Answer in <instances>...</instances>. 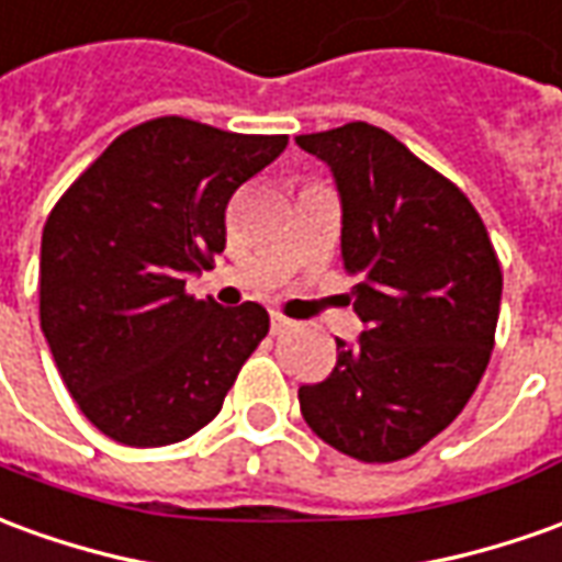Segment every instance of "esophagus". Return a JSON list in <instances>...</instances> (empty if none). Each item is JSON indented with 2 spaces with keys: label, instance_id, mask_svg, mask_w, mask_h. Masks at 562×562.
<instances>
[{
  "label": "esophagus",
  "instance_id": "1",
  "mask_svg": "<svg viewBox=\"0 0 562 562\" xmlns=\"http://www.w3.org/2000/svg\"><path fill=\"white\" fill-rule=\"evenodd\" d=\"M292 325H294V322L289 319V316H282V313H277V310L270 313V331H273V335H282V331H289Z\"/></svg>",
  "mask_w": 562,
  "mask_h": 562
}]
</instances>
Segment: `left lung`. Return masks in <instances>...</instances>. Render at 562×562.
<instances>
[{
	"label": "left lung",
	"instance_id": "obj_1",
	"mask_svg": "<svg viewBox=\"0 0 562 562\" xmlns=\"http://www.w3.org/2000/svg\"><path fill=\"white\" fill-rule=\"evenodd\" d=\"M294 143L325 160L340 191L347 301L364 322L337 364L297 390L325 445L395 462L445 431L493 352L502 268L481 215L450 179L374 124L352 121Z\"/></svg>",
	"mask_w": 562,
	"mask_h": 562
}]
</instances>
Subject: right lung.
<instances>
[{"label": "right lung", "instance_id": "1", "mask_svg": "<svg viewBox=\"0 0 562 562\" xmlns=\"http://www.w3.org/2000/svg\"><path fill=\"white\" fill-rule=\"evenodd\" d=\"M289 136L227 133L167 115L121 133L50 210L38 316L81 414L127 447L186 441L213 423L268 310L186 292L225 249L231 194Z\"/></svg>", "mask_w": 562, "mask_h": 562}]
</instances>
